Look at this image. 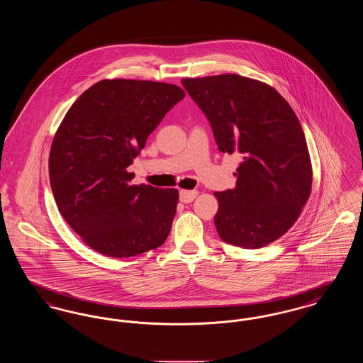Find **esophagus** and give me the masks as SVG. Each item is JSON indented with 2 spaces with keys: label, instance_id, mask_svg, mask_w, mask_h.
<instances>
[{
  "label": "esophagus",
  "instance_id": "34e87169",
  "mask_svg": "<svg viewBox=\"0 0 363 363\" xmlns=\"http://www.w3.org/2000/svg\"><path fill=\"white\" fill-rule=\"evenodd\" d=\"M197 194H199L197 190H181L179 191V200L185 204H189L196 199Z\"/></svg>",
  "mask_w": 363,
  "mask_h": 363
}]
</instances>
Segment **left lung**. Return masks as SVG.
I'll use <instances>...</instances> for the list:
<instances>
[{
  "label": "left lung",
  "mask_w": 363,
  "mask_h": 363,
  "mask_svg": "<svg viewBox=\"0 0 363 363\" xmlns=\"http://www.w3.org/2000/svg\"><path fill=\"white\" fill-rule=\"evenodd\" d=\"M206 114L219 151L241 154L234 189L216 191L213 218L222 241L259 249L298 219L311 190L306 138L275 88L240 74L184 79Z\"/></svg>",
  "instance_id": "left-lung-1"
}]
</instances>
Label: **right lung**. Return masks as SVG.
<instances>
[{"instance_id": "right-lung-1", "label": "right lung", "mask_w": 363, "mask_h": 363, "mask_svg": "<svg viewBox=\"0 0 363 363\" xmlns=\"http://www.w3.org/2000/svg\"><path fill=\"white\" fill-rule=\"evenodd\" d=\"M182 88L145 80H102L72 104L52 140L49 177L67 223L108 257H133L170 234L178 190L130 185L128 167Z\"/></svg>"}]
</instances>
